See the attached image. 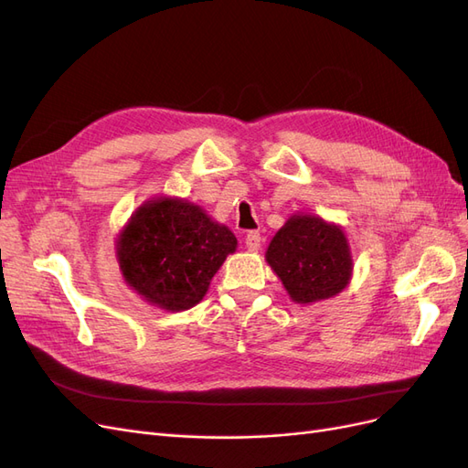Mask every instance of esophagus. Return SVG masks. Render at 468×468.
Here are the masks:
<instances>
[{"label":"esophagus","instance_id":"esophagus-1","mask_svg":"<svg viewBox=\"0 0 468 468\" xmlns=\"http://www.w3.org/2000/svg\"><path fill=\"white\" fill-rule=\"evenodd\" d=\"M246 248L250 251H258L261 248V234L260 232H250L246 236Z\"/></svg>","mask_w":468,"mask_h":468}]
</instances>
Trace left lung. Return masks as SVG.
Listing matches in <instances>:
<instances>
[{
  "mask_svg": "<svg viewBox=\"0 0 468 468\" xmlns=\"http://www.w3.org/2000/svg\"><path fill=\"white\" fill-rule=\"evenodd\" d=\"M265 261L296 304H314L342 292L353 275V258L342 226L296 212L281 226Z\"/></svg>",
  "mask_w": 468,
  "mask_h": 468,
  "instance_id": "8db88e82",
  "label": "left lung"
}]
</instances>
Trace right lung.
Returning <instances> with one entry per match:
<instances>
[{
    "label": "right lung",
    "mask_w": 468,
    "mask_h": 468,
    "mask_svg": "<svg viewBox=\"0 0 468 468\" xmlns=\"http://www.w3.org/2000/svg\"><path fill=\"white\" fill-rule=\"evenodd\" d=\"M115 248L126 287L152 306L179 313L203 301L238 239L199 205L162 195L133 212Z\"/></svg>",
    "instance_id": "add662e5"
}]
</instances>
